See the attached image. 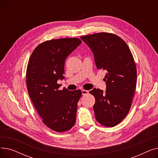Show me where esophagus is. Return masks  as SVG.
I'll list each match as a JSON object with an SVG mask.
<instances>
[{
	"label": "esophagus",
	"instance_id": "esophagus-1",
	"mask_svg": "<svg viewBox=\"0 0 158 158\" xmlns=\"http://www.w3.org/2000/svg\"><path fill=\"white\" fill-rule=\"evenodd\" d=\"M89 94V92L88 90H86V89H82V94L83 95H87Z\"/></svg>",
	"mask_w": 158,
	"mask_h": 158
}]
</instances>
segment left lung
Masks as SVG:
<instances>
[{
  "mask_svg": "<svg viewBox=\"0 0 158 158\" xmlns=\"http://www.w3.org/2000/svg\"><path fill=\"white\" fill-rule=\"evenodd\" d=\"M81 38L92 49L97 69L106 72L105 94L100 89L91 90L97 121L106 127H114L128 114L136 85L137 70L133 56L127 44L113 33L98 32Z\"/></svg>",
  "mask_w": 158,
  "mask_h": 158,
  "instance_id": "left-lung-1",
  "label": "left lung"
}]
</instances>
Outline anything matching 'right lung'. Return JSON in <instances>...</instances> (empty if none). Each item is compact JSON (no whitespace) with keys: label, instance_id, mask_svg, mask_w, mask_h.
<instances>
[{"label":"right lung","instance_id":"1","mask_svg":"<svg viewBox=\"0 0 158 158\" xmlns=\"http://www.w3.org/2000/svg\"><path fill=\"white\" fill-rule=\"evenodd\" d=\"M81 44L77 38L47 40L33 51L27 64L26 85L31 100L42 122L48 128L63 132L76 120L80 89H60L58 79L64 77L67 56Z\"/></svg>","mask_w":158,"mask_h":158}]
</instances>
